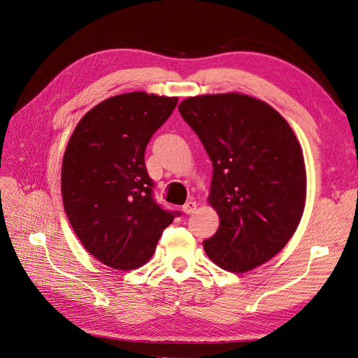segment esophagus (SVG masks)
Wrapping results in <instances>:
<instances>
[{"label":"esophagus","mask_w":358,"mask_h":358,"mask_svg":"<svg viewBox=\"0 0 358 358\" xmlns=\"http://www.w3.org/2000/svg\"><path fill=\"white\" fill-rule=\"evenodd\" d=\"M182 210H183V213H187V215H192L194 212L197 210V203H196V201H188V203L183 204Z\"/></svg>","instance_id":"esophagus-1"}]
</instances>
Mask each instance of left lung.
Instances as JSON below:
<instances>
[{
    "label": "left lung",
    "mask_w": 358,
    "mask_h": 358,
    "mask_svg": "<svg viewBox=\"0 0 358 358\" xmlns=\"http://www.w3.org/2000/svg\"><path fill=\"white\" fill-rule=\"evenodd\" d=\"M179 112L208 152L209 203L220 229L203 248L224 270L242 273L282 249L305 210L300 143L272 106L245 94L189 96Z\"/></svg>",
    "instance_id": "obj_1"
}]
</instances>
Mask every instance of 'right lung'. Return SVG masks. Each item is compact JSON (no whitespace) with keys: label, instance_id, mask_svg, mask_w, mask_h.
Listing matches in <instances>:
<instances>
[{"label":"right lung","instance_id":"obj_1","mask_svg":"<svg viewBox=\"0 0 358 358\" xmlns=\"http://www.w3.org/2000/svg\"><path fill=\"white\" fill-rule=\"evenodd\" d=\"M178 96L115 95L74 128L62 159L61 192L67 218L86 251L116 270H134L154 255L180 212L154 200L145 167L150 137L175 110Z\"/></svg>","mask_w":358,"mask_h":358}]
</instances>
